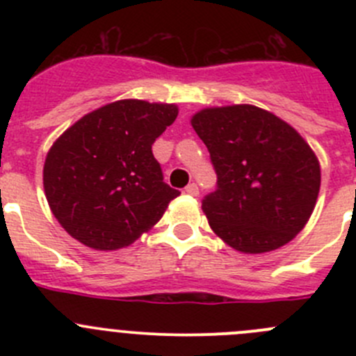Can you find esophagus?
Masks as SVG:
<instances>
[{
  "mask_svg": "<svg viewBox=\"0 0 356 356\" xmlns=\"http://www.w3.org/2000/svg\"><path fill=\"white\" fill-rule=\"evenodd\" d=\"M184 193H186V195H189V196H198V195H200L198 184H195V182H191V184L186 186Z\"/></svg>",
  "mask_w": 356,
  "mask_h": 356,
  "instance_id": "34e87169",
  "label": "esophagus"
}]
</instances>
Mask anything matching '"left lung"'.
I'll return each mask as SVG.
<instances>
[{"label":"left lung","instance_id":"1","mask_svg":"<svg viewBox=\"0 0 356 356\" xmlns=\"http://www.w3.org/2000/svg\"><path fill=\"white\" fill-rule=\"evenodd\" d=\"M208 148L217 189L201 201L215 234L243 253L289 243L310 218L321 167L305 139L258 106L207 108L191 120Z\"/></svg>","mask_w":356,"mask_h":356}]
</instances>
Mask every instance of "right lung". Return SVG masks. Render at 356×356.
<instances>
[{
  "mask_svg": "<svg viewBox=\"0 0 356 356\" xmlns=\"http://www.w3.org/2000/svg\"><path fill=\"white\" fill-rule=\"evenodd\" d=\"M177 106L120 99L67 129L44 161V193L72 238L95 250L132 245L181 193L163 182L152 146Z\"/></svg>",
  "mask_w": 356,
  "mask_h": 356,
  "instance_id": "obj_1",
  "label": "right lung"
}]
</instances>
